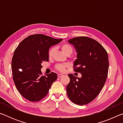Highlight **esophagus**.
I'll return each mask as SVG.
<instances>
[{
  "instance_id": "obj_1",
  "label": "esophagus",
  "mask_w": 123,
  "mask_h": 123,
  "mask_svg": "<svg viewBox=\"0 0 123 123\" xmlns=\"http://www.w3.org/2000/svg\"><path fill=\"white\" fill-rule=\"evenodd\" d=\"M63 76V74H58V75H57V76H58V78H61V77H62V76Z\"/></svg>"
}]
</instances>
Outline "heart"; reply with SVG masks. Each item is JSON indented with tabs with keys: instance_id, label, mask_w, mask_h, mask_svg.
<instances>
[{
	"instance_id": "obj_1",
	"label": "heart",
	"mask_w": 123,
	"mask_h": 123,
	"mask_svg": "<svg viewBox=\"0 0 123 123\" xmlns=\"http://www.w3.org/2000/svg\"><path fill=\"white\" fill-rule=\"evenodd\" d=\"M61 50L63 53L67 55V54L68 53H72L73 51V48L70 45V44H68V43H64V44H62L61 46ZM55 49L54 48H51L49 49V53H48V55L49 57H51L53 56L54 53H55ZM68 66L67 64H58V65L56 66V69L59 70L60 72H63L65 70L66 68Z\"/></svg>"
}]
</instances>
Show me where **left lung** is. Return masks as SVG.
Masks as SVG:
<instances>
[{"label": "left lung", "mask_w": 123, "mask_h": 123, "mask_svg": "<svg viewBox=\"0 0 123 123\" xmlns=\"http://www.w3.org/2000/svg\"><path fill=\"white\" fill-rule=\"evenodd\" d=\"M68 42L76 49L74 70L80 73L81 78L68 75L67 93L73 103L86 105L98 96L105 85L109 66L107 53L98 42L88 37H75Z\"/></svg>", "instance_id": "8db88e82"}]
</instances>
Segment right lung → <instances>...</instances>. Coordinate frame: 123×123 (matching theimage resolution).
Instances as JSON below:
<instances>
[{
    "label": "right lung",
    "mask_w": 123,
    "mask_h": 123,
    "mask_svg": "<svg viewBox=\"0 0 123 123\" xmlns=\"http://www.w3.org/2000/svg\"><path fill=\"white\" fill-rule=\"evenodd\" d=\"M62 39H56L42 34L29 36L14 50L12 59L13 81L18 91L30 101L44 98L53 83L56 80L54 72L42 75V63L49 61V49Z\"/></svg>",
    "instance_id": "right-lung-1"
}]
</instances>
